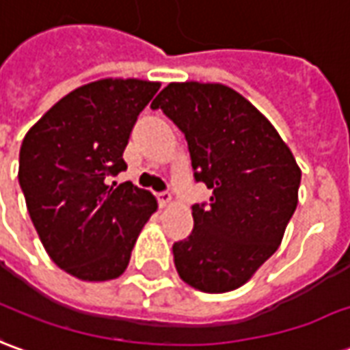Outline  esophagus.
<instances>
[{
	"instance_id": "esophagus-1",
	"label": "esophagus",
	"mask_w": 350,
	"mask_h": 350,
	"mask_svg": "<svg viewBox=\"0 0 350 350\" xmlns=\"http://www.w3.org/2000/svg\"><path fill=\"white\" fill-rule=\"evenodd\" d=\"M158 202H160L162 207H165V205H170L173 202V196H171V192H160L158 194Z\"/></svg>"
}]
</instances>
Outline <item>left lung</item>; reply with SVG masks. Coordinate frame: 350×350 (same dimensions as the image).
<instances>
[{
  "instance_id": "1",
  "label": "left lung",
  "mask_w": 350,
  "mask_h": 350,
  "mask_svg": "<svg viewBox=\"0 0 350 350\" xmlns=\"http://www.w3.org/2000/svg\"><path fill=\"white\" fill-rule=\"evenodd\" d=\"M162 109L187 137L196 180L213 190L192 205L194 230L173 245L177 273L192 288H239L279 249L298 205L301 170L273 124L219 83H170Z\"/></svg>"
}]
</instances>
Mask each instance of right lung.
Returning a JSON list of instances; mask_svg holds the SVG:
<instances>
[{
	"mask_svg": "<svg viewBox=\"0 0 350 350\" xmlns=\"http://www.w3.org/2000/svg\"><path fill=\"white\" fill-rule=\"evenodd\" d=\"M160 88L141 79H101L64 96L22 141L18 183L29 219L56 266L81 281H111L158 209L135 185H109L126 170L133 124Z\"/></svg>",
	"mask_w": 350,
	"mask_h": 350,
	"instance_id": "add662e5",
	"label": "right lung"
}]
</instances>
